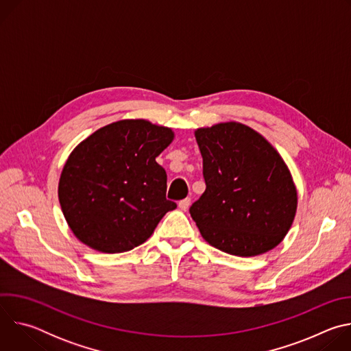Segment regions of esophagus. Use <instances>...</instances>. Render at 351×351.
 Returning <instances> with one entry per match:
<instances>
[{"instance_id": "34e87169", "label": "esophagus", "mask_w": 351, "mask_h": 351, "mask_svg": "<svg viewBox=\"0 0 351 351\" xmlns=\"http://www.w3.org/2000/svg\"><path fill=\"white\" fill-rule=\"evenodd\" d=\"M190 203H191V199H190V198H184V199H180V202H179V208H180L182 211H186V210H189V207H190Z\"/></svg>"}]
</instances>
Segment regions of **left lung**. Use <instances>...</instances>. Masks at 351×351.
Here are the masks:
<instances>
[{"mask_svg":"<svg viewBox=\"0 0 351 351\" xmlns=\"http://www.w3.org/2000/svg\"><path fill=\"white\" fill-rule=\"evenodd\" d=\"M207 189L190 207L203 239L221 252L254 257L275 248L297 213V189L278 149L240 122L198 128Z\"/></svg>","mask_w":351,"mask_h":351,"instance_id":"1","label":"left lung"}]
</instances>
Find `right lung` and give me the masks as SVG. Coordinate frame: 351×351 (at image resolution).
Instances as JSON below:
<instances>
[{"label":"right lung","instance_id":"add662e5","mask_svg":"<svg viewBox=\"0 0 351 351\" xmlns=\"http://www.w3.org/2000/svg\"><path fill=\"white\" fill-rule=\"evenodd\" d=\"M171 128L122 119L99 128L69 154L58 183L72 233L99 253L129 252L176 208L156 158L173 141Z\"/></svg>","mask_w":351,"mask_h":351}]
</instances>
